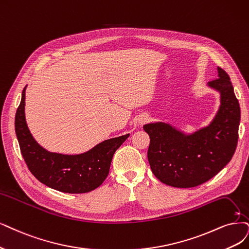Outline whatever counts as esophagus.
Instances as JSON below:
<instances>
[{
	"instance_id": "1",
	"label": "esophagus",
	"mask_w": 249,
	"mask_h": 249,
	"mask_svg": "<svg viewBox=\"0 0 249 249\" xmlns=\"http://www.w3.org/2000/svg\"><path fill=\"white\" fill-rule=\"evenodd\" d=\"M149 121V118L148 117H143L141 119V123H144V122H148Z\"/></svg>"
}]
</instances>
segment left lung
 Segmentation results:
<instances>
[{
    "instance_id": "1",
    "label": "left lung",
    "mask_w": 249,
    "mask_h": 249,
    "mask_svg": "<svg viewBox=\"0 0 249 249\" xmlns=\"http://www.w3.org/2000/svg\"><path fill=\"white\" fill-rule=\"evenodd\" d=\"M218 78L208 86L220 93V106L211 123L192 134L169 124L143 125L150 136L148 159L160 181L176 188L206 182L231 161L238 142L240 106L228 73L217 68Z\"/></svg>"
}]
</instances>
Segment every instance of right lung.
<instances>
[{"label": "right lung", "mask_w": 249, "mask_h": 249, "mask_svg": "<svg viewBox=\"0 0 249 249\" xmlns=\"http://www.w3.org/2000/svg\"><path fill=\"white\" fill-rule=\"evenodd\" d=\"M25 89L26 86L15 115V132L22 157L33 176L47 187L70 194H81L98 188L107 177L115 152L129 134L107 140L79 155L48 152L35 141L27 127Z\"/></svg>", "instance_id": "right-lung-1"}]
</instances>
